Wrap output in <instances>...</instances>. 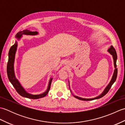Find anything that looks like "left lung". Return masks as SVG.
I'll list each match as a JSON object with an SVG mask.
<instances>
[{
	"label": "left lung",
	"instance_id": "1",
	"mask_svg": "<svg viewBox=\"0 0 125 125\" xmlns=\"http://www.w3.org/2000/svg\"><path fill=\"white\" fill-rule=\"evenodd\" d=\"M108 52H109L110 54L112 55L113 58V61H114V65H115V71H114L113 75L112 76V79H111V82H110V83L108 84V85L106 86V87L105 89L104 90V91H103L102 94H101L100 95H99V96L94 98H89V99H86V98H81V97H79L78 96H76V95H74V97L76 98L77 99H78L79 100H82L89 101V100H94V99H99V98H102L103 96H104V95L108 92V91H109L110 89H111V86H112L113 84L115 83V81H116V77H117V73H118V69L116 68V60H117V55H116V52L115 49L114 48V47L112 46H111L110 48L108 49Z\"/></svg>",
	"mask_w": 125,
	"mask_h": 125
}]
</instances>
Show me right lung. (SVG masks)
Returning <instances> with one entry per match:
<instances>
[{"instance_id": "obj_1", "label": "right lung", "mask_w": 125, "mask_h": 125, "mask_svg": "<svg viewBox=\"0 0 125 125\" xmlns=\"http://www.w3.org/2000/svg\"><path fill=\"white\" fill-rule=\"evenodd\" d=\"M38 33L37 31H31L28 30H23V31H21L18 32L17 35H16V38H17L18 40H19L21 37L22 36L23 34L24 35H37ZM17 42L15 41V43L13 45V46L10 48L9 52V61L7 62V76L9 78V81L10 83L14 86L16 91L22 97H26L27 98H30V99H39L42 97H44L48 94V93L50 88V85H51L52 81V78H50V81L49 82L48 86V89L44 93L42 94H36L34 95L30 94H28L26 92L24 89L23 88L22 86L21 85L20 83H19L17 78H15V74H14V58H15V55L16 52V50L17 48Z\"/></svg>"}]
</instances>
